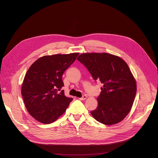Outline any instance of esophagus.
<instances>
[{"label": "esophagus", "instance_id": "esophagus-1", "mask_svg": "<svg viewBox=\"0 0 158 158\" xmlns=\"http://www.w3.org/2000/svg\"><path fill=\"white\" fill-rule=\"evenodd\" d=\"M86 98H87V96H86V95H84V96H82L81 98H80L79 99L81 100V101H83V100H85Z\"/></svg>", "mask_w": 158, "mask_h": 158}]
</instances>
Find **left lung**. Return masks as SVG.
Segmentation results:
<instances>
[{
  "label": "left lung",
  "instance_id": "1",
  "mask_svg": "<svg viewBox=\"0 0 158 158\" xmlns=\"http://www.w3.org/2000/svg\"><path fill=\"white\" fill-rule=\"evenodd\" d=\"M103 87L97 98L98 106L91 111L98 122L112 125L128 114L136 94V83L127 64L107 53H85L77 59Z\"/></svg>",
  "mask_w": 158,
  "mask_h": 158
}]
</instances>
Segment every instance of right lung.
I'll list each match as a JSON object with an SVG mask.
<instances>
[{
  "label": "right lung",
  "mask_w": 158,
  "mask_h": 158,
  "mask_svg": "<svg viewBox=\"0 0 158 158\" xmlns=\"http://www.w3.org/2000/svg\"><path fill=\"white\" fill-rule=\"evenodd\" d=\"M79 53L45 56L28 69L22 85V95L29 113L37 121L50 124L65 111L72 98L66 97L62 79L65 71Z\"/></svg>",
  "instance_id": "add662e5"
}]
</instances>
